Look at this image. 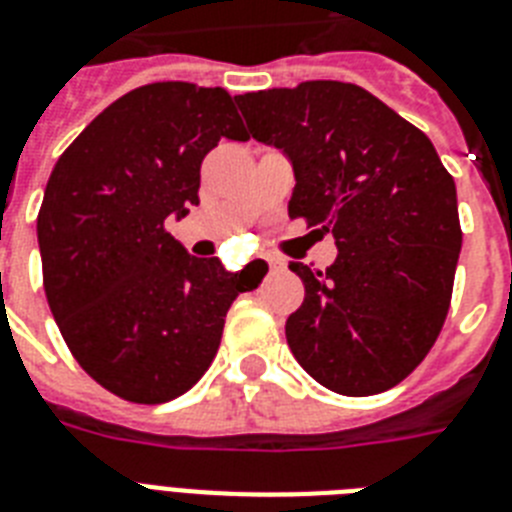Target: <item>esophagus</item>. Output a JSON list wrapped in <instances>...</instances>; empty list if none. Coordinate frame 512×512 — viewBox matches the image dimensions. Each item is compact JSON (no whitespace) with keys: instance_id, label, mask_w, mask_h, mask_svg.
I'll return each mask as SVG.
<instances>
[{"instance_id":"34e87169","label":"esophagus","mask_w":512,"mask_h":512,"mask_svg":"<svg viewBox=\"0 0 512 512\" xmlns=\"http://www.w3.org/2000/svg\"><path fill=\"white\" fill-rule=\"evenodd\" d=\"M265 263L270 265V270H276V268H281V260H276V257H265Z\"/></svg>"}]
</instances>
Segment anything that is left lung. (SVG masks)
Wrapping results in <instances>:
<instances>
[{
    "label": "left lung",
    "instance_id": "1",
    "mask_svg": "<svg viewBox=\"0 0 512 512\" xmlns=\"http://www.w3.org/2000/svg\"><path fill=\"white\" fill-rule=\"evenodd\" d=\"M249 135L294 163L291 218L328 231V270L289 268L304 302L286 320L296 362L341 395L390 390L435 346L461 255L455 182L435 145L369 90L307 80L234 98Z\"/></svg>",
    "mask_w": 512,
    "mask_h": 512
}]
</instances>
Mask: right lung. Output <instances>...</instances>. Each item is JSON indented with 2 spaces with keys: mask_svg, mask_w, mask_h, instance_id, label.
I'll list each match as a JSON object with an SVG mask.
<instances>
[{
  "mask_svg": "<svg viewBox=\"0 0 512 512\" xmlns=\"http://www.w3.org/2000/svg\"><path fill=\"white\" fill-rule=\"evenodd\" d=\"M247 140L223 88L150 83L103 109L59 156L38 210L44 291L67 349L109 393L166 403L216 359L249 286L166 229L200 203L218 140Z\"/></svg>",
  "mask_w": 512,
  "mask_h": 512,
  "instance_id": "right-lung-1",
  "label": "right lung"
}]
</instances>
